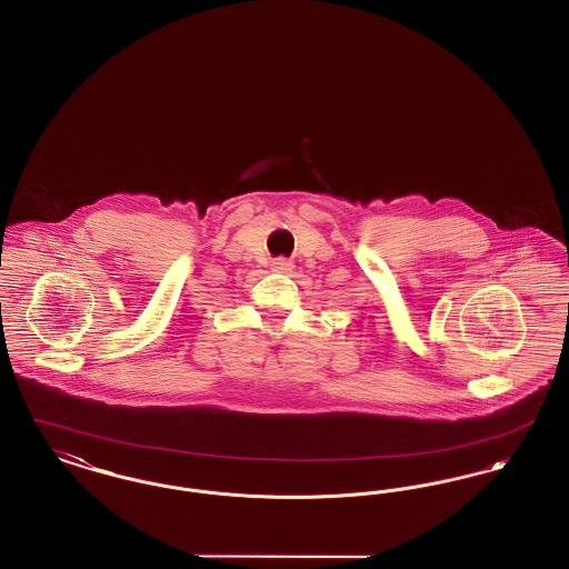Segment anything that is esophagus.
<instances>
[{"instance_id": "obj_1", "label": "esophagus", "mask_w": 569, "mask_h": 569, "mask_svg": "<svg viewBox=\"0 0 569 569\" xmlns=\"http://www.w3.org/2000/svg\"><path fill=\"white\" fill-rule=\"evenodd\" d=\"M292 268H295V264L290 260H283V258H277L272 262V270H277V272H290Z\"/></svg>"}]
</instances>
